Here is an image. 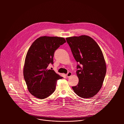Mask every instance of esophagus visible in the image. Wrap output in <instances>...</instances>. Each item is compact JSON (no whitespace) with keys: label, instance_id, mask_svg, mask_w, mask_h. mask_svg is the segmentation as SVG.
Here are the masks:
<instances>
[{"label":"esophagus","instance_id":"obj_1","mask_svg":"<svg viewBox=\"0 0 124 124\" xmlns=\"http://www.w3.org/2000/svg\"><path fill=\"white\" fill-rule=\"evenodd\" d=\"M72 75V73L71 72H68V73L67 74V75H66V76H67V78H69V77H70Z\"/></svg>","mask_w":124,"mask_h":124}]
</instances>
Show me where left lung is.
<instances>
[{
    "mask_svg": "<svg viewBox=\"0 0 124 124\" xmlns=\"http://www.w3.org/2000/svg\"><path fill=\"white\" fill-rule=\"evenodd\" d=\"M66 39L78 62L76 73L79 81L73 89L81 98H92L101 89L107 72L102 52L89 36L82 35Z\"/></svg>",
    "mask_w": 124,
    "mask_h": 124,
    "instance_id": "1",
    "label": "left lung"
}]
</instances>
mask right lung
<instances>
[{"label":"right lung","mask_w":124,"mask_h":124,"mask_svg":"<svg viewBox=\"0 0 124 124\" xmlns=\"http://www.w3.org/2000/svg\"><path fill=\"white\" fill-rule=\"evenodd\" d=\"M65 43L64 38L43 36L35 40L29 48L23 76L29 92L36 98L44 99L49 96L55 91L57 80L62 78L47 67L54 64L55 51Z\"/></svg>","instance_id":"right-lung-1"}]
</instances>
